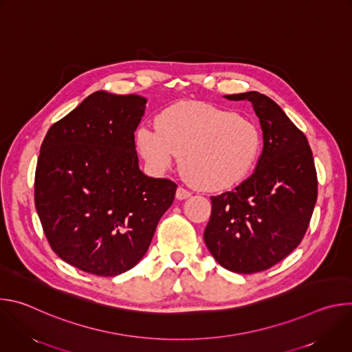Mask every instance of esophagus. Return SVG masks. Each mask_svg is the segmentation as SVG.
I'll list each match as a JSON object with an SVG mask.
<instances>
[{
	"mask_svg": "<svg viewBox=\"0 0 352 352\" xmlns=\"http://www.w3.org/2000/svg\"><path fill=\"white\" fill-rule=\"evenodd\" d=\"M190 195H192V193H190L188 189L182 188V186H179V188L177 189V192H175V197H177L178 200H184V199H188Z\"/></svg>",
	"mask_w": 352,
	"mask_h": 352,
	"instance_id": "34e87169",
	"label": "esophagus"
}]
</instances>
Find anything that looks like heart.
<instances>
[{"label": "heart", "instance_id": "obj_1", "mask_svg": "<svg viewBox=\"0 0 352 352\" xmlns=\"http://www.w3.org/2000/svg\"><path fill=\"white\" fill-rule=\"evenodd\" d=\"M135 142L155 174L166 173L181 155L182 175L210 192L241 184L262 152V133L254 121L204 102L171 104L157 116V126L138 128Z\"/></svg>", "mask_w": 352, "mask_h": 352}]
</instances>
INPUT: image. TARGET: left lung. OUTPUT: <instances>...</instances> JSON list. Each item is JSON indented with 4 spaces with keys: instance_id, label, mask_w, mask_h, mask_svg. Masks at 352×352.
<instances>
[{
    "instance_id": "8db88e82",
    "label": "left lung",
    "mask_w": 352,
    "mask_h": 352,
    "mask_svg": "<svg viewBox=\"0 0 352 352\" xmlns=\"http://www.w3.org/2000/svg\"><path fill=\"white\" fill-rule=\"evenodd\" d=\"M224 97L252 104L263 150L252 175L210 197L204 238L224 269L252 274L283 261L302 241L318 199V177L307 136L270 97L259 91Z\"/></svg>"
}]
</instances>
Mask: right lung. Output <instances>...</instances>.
<instances>
[{"mask_svg": "<svg viewBox=\"0 0 352 352\" xmlns=\"http://www.w3.org/2000/svg\"><path fill=\"white\" fill-rule=\"evenodd\" d=\"M147 100L98 90L48 129L34 177L47 241L67 263L114 277L147 252L177 185L139 168L135 131Z\"/></svg>", "mask_w": 352, "mask_h": 352, "instance_id": "1", "label": "right lung"}]
</instances>
